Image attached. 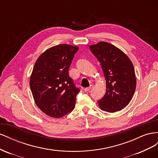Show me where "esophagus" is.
<instances>
[{
	"label": "esophagus",
	"instance_id": "esophagus-1",
	"mask_svg": "<svg viewBox=\"0 0 158 158\" xmlns=\"http://www.w3.org/2000/svg\"><path fill=\"white\" fill-rule=\"evenodd\" d=\"M93 87H94V85H90V86H89V87L85 88L84 89V90L85 91V92H88V91H89L90 89H92L93 88Z\"/></svg>",
	"mask_w": 158,
	"mask_h": 158
}]
</instances>
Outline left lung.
Masks as SVG:
<instances>
[{
  "instance_id": "left-lung-1",
  "label": "left lung",
  "mask_w": 158,
  "mask_h": 158,
  "mask_svg": "<svg viewBox=\"0 0 158 158\" xmlns=\"http://www.w3.org/2000/svg\"><path fill=\"white\" fill-rule=\"evenodd\" d=\"M89 49L101 63L106 81V94L98 102L99 107L109 113L121 111L130 103L136 89L131 60L120 49L106 41L91 45Z\"/></svg>"
}]
</instances>
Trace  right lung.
<instances>
[{
    "label": "right lung",
    "instance_id": "1",
    "mask_svg": "<svg viewBox=\"0 0 158 158\" xmlns=\"http://www.w3.org/2000/svg\"><path fill=\"white\" fill-rule=\"evenodd\" d=\"M79 47L60 44L47 49L33 66L30 85L33 99L41 111L60 118L73 111L80 92L69 74V69Z\"/></svg>",
    "mask_w": 158,
    "mask_h": 158
}]
</instances>
